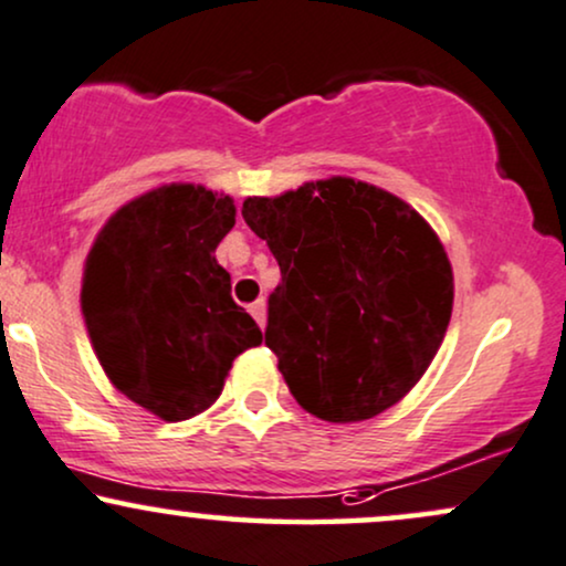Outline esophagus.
<instances>
[{
    "mask_svg": "<svg viewBox=\"0 0 566 566\" xmlns=\"http://www.w3.org/2000/svg\"><path fill=\"white\" fill-rule=\"evenodd\" d=\"M250 313H253V318L258 322V326H265V301H255L253 305H250Z\"/></svg>",
    "mask_w": 566,
    "mask_h": 566,
    "instance_id": "obj_1",
    "label": "esophagus"
}]
</instances>
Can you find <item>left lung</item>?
<instances>
[{
    "instance_id": "left-lung-1",
    "label": "left lung",
    "mask_w": 566,
    "mask_h": 566,
    "mask_svg": "<svg viewBox=\"0 0 566 566\" xmlns=\"http://www.w3.org/2000/svg\"><path fill=\"white\" fill-rule=\"evenodd\" d=\"M274 253L265 345L305 411L335 424L387 411L432 364L453 311V271L430 223L366 181L332 176L248 197Z\"/></svg>"
}]
</instances>
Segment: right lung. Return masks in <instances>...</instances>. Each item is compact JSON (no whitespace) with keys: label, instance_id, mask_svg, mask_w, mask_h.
Returning a JSON list of instances; mask_svg holds the SVG:
<instances>
[{"label":"right lung","instance_id":"1","mask_svg":"<svg viewBox=\"0 0 566 566\" xmlns=\"http://www.w3.org/2000/svg\"><path fill=\"white\" fill-rule=\"evenodd\" d=\"M234 216L229 195L166 184L115 210L86 255L92 348L107 379L163 421L213 406L234 358L263 339L216 261Z\"/></svg>","mask_w":566,"mask_h":566}]
</instances>
